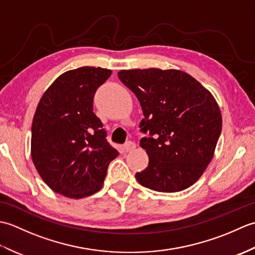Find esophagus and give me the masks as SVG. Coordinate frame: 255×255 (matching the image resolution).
<instances>
[{"instance_id":"1","label":"esophagus","mask_w":255,"mask_h":255,"mask_svg":"<svg viewBox=\"0 0 255 255\" xmlns=\"http://www.w3.org/2000/svg\"><path fill=\"white\" fill-rule=\"evenodd\" d=\"M124 151L125 152H129V151H132L133 149H136V143L132 141H127L124 144Z\"/></svg>"}]
</instances>
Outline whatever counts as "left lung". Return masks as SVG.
I'll use <instances>...</instances> for the list:
<instances>
[{"mask_svg":"<svg viewBox=\"0 0 255 255\" xmlns=\"http://www.w3.org/2000/svg\"><path fill=\"white\" fill-rule=\"evenodd\" d=\"M118 78L137 96L144 116L139 127L150 136L140 140L149 164L137 181L162 193L192 186L213 159L223 127L213 94L181 70H122Z\"/></svg>","mask_w":255,"mask_h":255,"instance_id":"8db88e82","label":"left lung"}]
</instances>
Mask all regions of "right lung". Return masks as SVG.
Returning <instances> with one entry per match:
<instances>
[{"mask_svg": "<svg viewBox=\"0 0 255 255\" xmlns=\"http://www.w3.org/2000/svg\"><path fill=\"white\" fill-rule=\"evenodd\" d=\"M111 74V70L94 67L70 70L53 81L38 103L31 159L42 181L66 197L79 199L99 192L108 164L118 155L93 112L95 92Z\"/></svg>", "mask_w": 255, "mask_h": 255, "instance_id": "right-lung-1", "label": "right lung"}]
</instances>
